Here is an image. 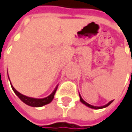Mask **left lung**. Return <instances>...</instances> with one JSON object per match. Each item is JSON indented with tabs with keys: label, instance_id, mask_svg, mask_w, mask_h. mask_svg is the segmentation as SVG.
<instances>
[{
	"label": "left lung",
	"instance_id": "obj_1",
	"mask_svg": "<svg viewBox=\"0 0 132 132\" xmlns=\"http://www.w3.org/2000/svg\"><path fill=\"white\" fill-rule=\"evenodd\" d=\"M79 97H80V101H81V103L83 104H85V105H87V106H88L89 108H94V109H100V108H105L107 107V106H108L110 104L113 102V100H111V101H110L109 103L108 104H106V105H103V106H100V107H97V106H94V105H90V104L87 103H86L85 100H83L82 98H81V97L79 95Z\"/></svg>",
	"mask_w": 132,
	"mask_h": 132
}]
</instances>
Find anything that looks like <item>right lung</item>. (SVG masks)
<instances>
[{"instance_id": "right-lung-1", "label": "right lung", "mask_w": 132, "mask_h": 132, "mask_svg": "<svg viewBox=\"0 0 132 132\" xmlns=\"http://www.w3.org/2000/svg\"><path fill=\"white\" fill-rule=\"evenodd\" d=\"M11 85V87L13 89V92H15V94L19 97V99L21 101H23L25 104L28 105L29 106H32V107H41V106H43L45 105H47V104L50 103L51 101L53 100V99L55 93L56 92L57 87H56L55 89H54V91L52 92L49 96H47V97L42 98V99H37V98H33V97H29L25 96L24 95L21 94L20 92H18L17 90H16L15 88L12 86V85Z\"/></svg>"}]
</instances>
